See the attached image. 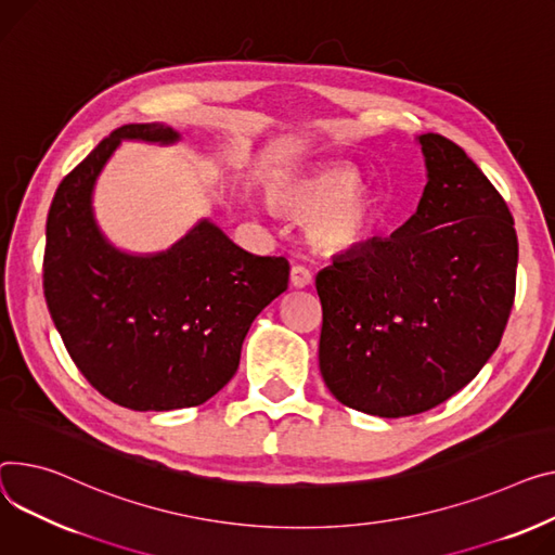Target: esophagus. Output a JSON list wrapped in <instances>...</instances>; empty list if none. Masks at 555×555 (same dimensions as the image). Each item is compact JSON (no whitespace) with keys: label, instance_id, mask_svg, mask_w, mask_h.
<instances>
[{"label":"esophagus","instance_id":"esophagus-1","mask_svg":"<svg viewBox=\"0 0 555 555\" xmlns=\"http://www.w3.org/2000/svg\"><path fill=\"white\" fill-rule=\"evenodd\" d=\"M289 283L294 287H308V285H312V272L306 266H292Z\"/></svg>","mask_w":555,"mask_h":555}]
</instances>
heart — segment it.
<instances>
[{"label":"heart","mask_w":555,"mask_h":555,"mask_svg":"<svg viewBox=\"0 0 555 555\" xmlns=\"http://www.w3.org/2000/svg\"><path fill=\"white\" fill-rule=\"evenodd\" d=\"M359 176L341 163L279 173L270 194L274 203L297 216H310V238L325 251L361 245L377 223L375 198L354 190Z\"/></svg>","instance_id":"b5f03b06"}]
</instances>
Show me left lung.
Here are the masks:
<instances>
[{"label":"left lung","mask_w":555,"mask_h":555,"mask_svg":"<svg viewBox=\"0 0 555 555\" xmlns=\"http://www.w3.org/2000/svg\"><path fill=\"white\" fill-rule=\"evenodd\" d=\"M420 144L428 182L415 216L317 274L323 382L379 417L420 415L462 390L500 346L515 299L504 198L453 140Z\"/></svg>","instance_id":"left-lung-1"}]
</instances>
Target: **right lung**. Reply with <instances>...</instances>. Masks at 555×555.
Returning <instances> with one entry per match:
<instances>
[{
  "mask_svg": "<svg viewBox=\"0 0 555 555\" xmlns=\"http://www.w3.org/2000/svg\"><path fill=\"white\" fill-rule=\"evenodd\" d=\"M125 125L64 176L47 218L44 297L87 382L131 411L201 405L238 371L251 321L287 289L283 256H254L209 220L171 249L133 256L100 234L91 194L120 140L176 142Z\"/></svg>",
  "mask_w": 555,
  "mask_h": 555,
  "instance_id": "add662e5",
  "label": "right lung"
}]
</instances>
